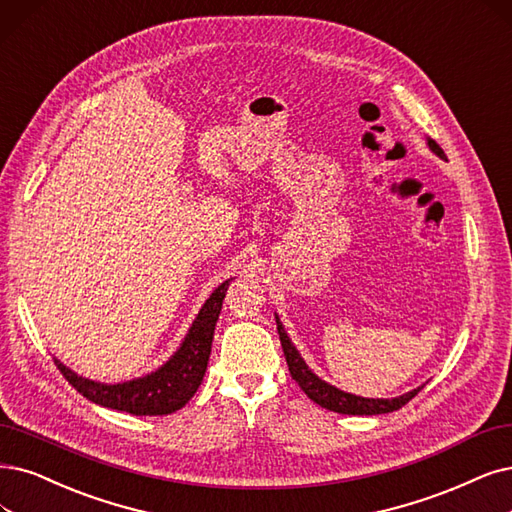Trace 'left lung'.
<instances>
[{
  "mask_svg": "<svg viewBox=\"0 0 512 512\" xmlns=\"http://www.w3.org/2000/svg\"><path fill=\"white\" fill-rule=\"evenodd\" d=\"M428 147L437 154L439 158H445V151L437 145V141L428 139ZM276 325H278V335H280V344H282V352L287 356V365L291 371V377L299 384V388L304 390L310 399L325 407L329 411L335 413H348V415H377V413H390L401 409L403 405H407L415 394H418L422 388H415L403 396H396V399H363V396H356L350 392L339 390L331 384H327L325 380H320L316 373H312L306 365L304 358L299 356L297 348L291 344V339L282 327V323L276 316Z\"/></svg>",
  "mask_w": 512,
  "mask_h": 512,
  "instance_id": "8db88e82",
  "label": "left lung"
}]
</instances>
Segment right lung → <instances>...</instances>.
Wrapping results in <instances>:
<instances>
[{"label":"right lung","mask_w":512,"mask_h":512,"mask_svg":"<svg viewBox=\"0 0 512 512\" xmlns=\"http://www.w3.org/2000/svg\"><path fill=\"white\" fill-rule=\"evenodd\" d=\"M230 282L232 278L221 282L211 293V297L204 301V306L200 308L192 327H189L179 350L160 369L147 373L145 377H139V380L122 384H101L73 373L61 361H56V358L54 363L75 390L101 407L126 411L132 415L173 413L185 407V403L192 399L198 386L202 384L208 356H211L215 325Z\"/></svg>","instance_id":"obj_1"}]
</instances>
